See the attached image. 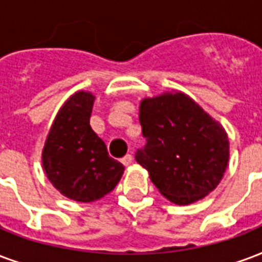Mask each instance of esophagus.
<instances>
[{"instance_id":"34e87169","label":"esophagus","mask_w":262,"mask_h":262,"mask_svg":"<svg viewBox=\"0 0 262 262\" xmlns=\"http://www.w3.org/2000/svg\"><path fill=\"white\" fill-rule=\"evenodd\" d=\"M121 162L125 166H129L132 164V162H133V157H132L130 154H127V156H125V157H123V158H122Z\"/></svg>"}]
</instances>
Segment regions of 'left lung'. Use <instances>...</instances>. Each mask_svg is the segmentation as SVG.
Instances as JSON below:
<instances>
[{
  "label": "left lung",
  "instance_id": "1",
  "mask_svg": "<svg viewBox=\"0 0 262 262\" xmlns=\"http://www.w3.org/2000/svg\"><path fill=\"white\" fill-rule=\"evenodd\" d=\"M139 119L147 144L136 161L164 197L187 205L220 185L229 161L228 135L191 97L166 92L143 98Z\"/></svg>",
  "mask_w": 262,
  "mask_h": 262
}]
</instances>
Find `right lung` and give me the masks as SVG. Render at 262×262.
<instances>
[{
  "mask_svg": "<svg viewBox=\"0 0 262 262\" xmlns=\"http://www.w3.org/2000/svg\"><path fill=\"white\" fill-rule=\"evenodd\" d=\"M93 93L76 92L52 122L42 148L44 172L71 200L92 203L115 189L125 166L108 156L105 143L90 126Z\"/></svg>",
  "mask_w": 262,
  "mask_h": 262,
  "instance_id": "obj_1",
  "label": "right lung"
}]
</instances>
